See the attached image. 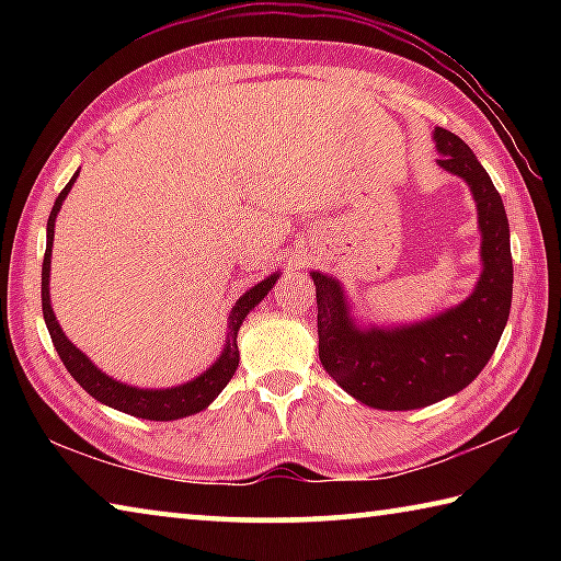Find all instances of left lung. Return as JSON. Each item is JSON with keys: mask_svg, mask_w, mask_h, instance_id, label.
<instances>
[{"mask_svg": "<svg viewBox=\"0 0 561 561\" xmlns=\"http://www.w3.org/2000/svg\"><path fill=\"white\" fill-rule=\"evenodd\" d=\"M433 138L440 168L460 175L478 203L485 267L470 297L413 327L358 329L339 282L311 272L321 366L356 401L381 411H411L462 391L495 354L510 317L512 252L502 197L465 140L445 128Z\"/></svg>", "mask_w": 561, "mask_h": 561, "instance_id": "left-lung-1", "label": "left lung"}]
</instances>
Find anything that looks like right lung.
I'll use <instances>...</instances> for the list:
<instances>
[{
    "label": "right lung",
    "mask_w": 561,
    "mask_h": 561,
    "mask_svg": "<svg viewBox=\"0 0 561 561\" xmlns=\"http://www.w3.org/2000/svg\"><path fill=\"white\" fill-rule=\"evenodd\" d=\"M76 175L69 180V183H66L59 197H56L51 215H49V222H46V252H44V264H42V311H44V321H46V329H49V334H51L56 354H59V358L66 366V371L76 378V383H79L83 391L96 398V401L116 408V411H123V413L136 415V417H146V421H175V417H185V415L203 411V408H207L215 401V396L220 393L222 388L230 383V378L234 376L237 364H240V351H237V331H240L244 317L250 314V309L257 307V304L267 297L279 274H272V277H267L260 284H254L250 291L242 294L240 301H237L230 311V327H227L230 329V334H227L222 356L217 358L205 374L197 376L195 381H187V383L175 386V388H165V391H153V388L148 391V388H133V386H126L121 381H113V378L99 371V368L93 366L91 360L83 356L69 339L64 336V331L59 327V321H56L51 304H49V267H51L54 222H56V215H59V210H61L64 197L69 195Z\"/></svg>",
    "instance_id": "obj_1"
}]
</instances>
